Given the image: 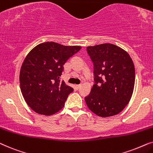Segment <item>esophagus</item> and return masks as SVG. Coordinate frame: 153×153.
Listing matches in <instances>:
<instances>
[{"label": "esophagus", "instance_id": "34e87169", "mask_svg": "<svg viewBox=\"0 0 153 153\" xmlns=\"http://www.w3.org/2000/svg\"><path fill=\"white\" fill-rule=\"evenodd\" d=\"M80 87H81V85H75V87H76L77 89H80Z\"/></svg>", "mask_w": 153, "mask_h": 153}]
</instances>
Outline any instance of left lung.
<instances>
[{
    "label": "left lung",
    "instance_id": "left-lung-1",
    "mask_svg": "<svg viewBox=\"0 0 153 153\" xmlns=\"http://www.w3.org/2000/svg\"><path fill=\"white\" fill-rule=\"evenodd\" d=\"M94 63L95 84L85 97L87 105L102 117L120 113L134 91L135 68L125 50L115 45L103 43L87 48Z\"/></svg>",
    "mask_w": 153,
    "mask_h": 153
}]
</instances>
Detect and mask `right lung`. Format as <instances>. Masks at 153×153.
Segmentation results:
<instances>
[{"label": "right lung", "mask_w": 153, "mask_h": 153, "mask_svg": "<svg viewBox=\"0 0 153 153\" xmlns=\"http://www.w3.org/2000/svg\"><path fill=\"white\" fill-rule=\"evenodd\" d=\"M81 48L45 42L30 51L20 69L19 83L24 100L33 111L51 115L64 106L73 89L60 80L63 66Z\"/></svg>", "instance_id": "1"}]
</instances>
